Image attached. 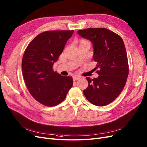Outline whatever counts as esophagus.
Listing matches in <instances>:
<instances>
[{"mask_svg": "<svg viewBox=\"0 0 147 147\" xmlns=\"http://www.w3.org/2000/svg\"><path fill=\"white\" fill-rule=\"evenodd\" d=\"M81 78V77H80V76H78V75H75L73 77V79L74 80H79Z\"/></svg>", "mask_w": 147, "mask_h": 147, "instance_id": "esophagus-1", "label": "esophagus"}]
</instances>
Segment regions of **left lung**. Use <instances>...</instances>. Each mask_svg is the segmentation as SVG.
<instances>
[{"mask_svg":"<svg viewBox=\"0 0 147 147\" xmlns=\"http://www.w3.org/2000/svg\"><path fill=\"white\" fill-rule=\"evenodd\" d=\"M93 46V60L98 77H86L88 87L83 90L87 99L97 106H105L113 101L122 91L128 75L126 49L122 38L108 29L92 28L78 31Z\"/></svg>","mask_w":147,"mask_h":147,"instance_id":"obj_1","label":"left lung"}]
</instances>
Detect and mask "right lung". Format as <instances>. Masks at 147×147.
<instances>
[{
	"label": "right lung",
	"instance_id": "add662e5",
	"mask_svg": "<svg viewBox=\"0 0 147 147\" xmlns=\"http://www.w3.org/2000/svg\"><path fill=\"white\" fill-rule=\"evenodd\" d=\"M74 31H49L40 33L28 45L22 62L23 77L32 97L46 106L64 101L73 86L71 77L54 72L52 66L62 53Z\"/></svg>",
	"mask_w": 147,
	"mask_h": 147
}]
</instances>
